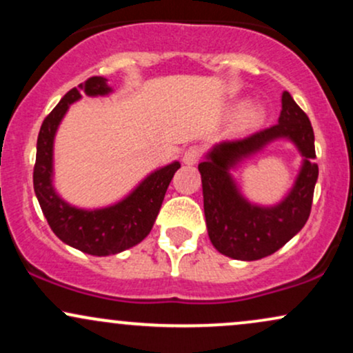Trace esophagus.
<instances>
[{
	"label": "esophagus",
	"instance_id": "1",
	"mask_svg": "<svg viewBox=\"0 0 353 353\" xmlns=\"http://www.w3.org/2000/svg\"><path fill=\"white\" fill-rule=\"evenodd\" d=\"M201 156H202V149L199 145H190V148H188L184 152H182V161H184V164L192 165L201 159Z\"/></svg>",
	"mask_w": 353,
	"mask_h": 353
}]
</instances>
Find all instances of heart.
Wrapping results in <instances>:
<instances>
[{"label": "heart", "mask_w": 353, "mask_h": 353, "mask_svg": "<svg viewBox=\"0 0 353 353\" xmlns=\"http://www.w3.org/2000/svg\"><path fill=\"white\" fill-rule=\"evenodd\" d=\"M259 119H261V111L255 106H247L242 109L241 114H239V123L242 125H252L257 123Z\"/></svg>", "instance_id": "obj_1"}]
</instances>
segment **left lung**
Instances as JSON below:
<instances>
[{
	"label": "left lung",
	"mask_w": 353,
	"mask_h": 353,
	"mask_svg": "<svg viewBox=\"0 0 353 353\" xmlns=\"http://www.w3.org/2000/svg\"><path fill=\"white\" fill-rule=\"evenodd\" d=\"M287 137L298 145L304 164L290 196L274 208H259L238 192L228 169L269 142ZM314 129L289 92L282 94L279 123L239 139L222 141L199 164L209 239L221 254L239 261H257L281 249L305 225L310 216L319 165Z\"/></svg>",
	"instance_id": "left-lung-1"
}]
</instances>
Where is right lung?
I'll use <instances>...</instances> for the list:
<instances>
[{
  "mask_svg": "<svg viewBox=\"0 0 353 353\" xmlns=\"http://www.w3.org/2000/svg\"><path fill=\"white\" fill-rule=\"evenodd\" d=\"M106 78L92 76L63 96L58 106L44 117L36 144L33 171L34 192L52 232L64 244L91 255L119 254L139 244L151 232L154 221L163 205L165 190L174 174L181 168L172 163L149 174L137 188L111 208L84 210L64 202L52 188V141L56 129L70 104L81 94L104 96L111 92Z\"/></svg>",
  "mask_w": 353,
  "mask_h": 353,
  "instance_id": "add662e5",
  "label": "right lung"
}]
</instances>
